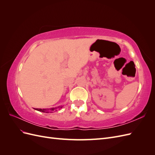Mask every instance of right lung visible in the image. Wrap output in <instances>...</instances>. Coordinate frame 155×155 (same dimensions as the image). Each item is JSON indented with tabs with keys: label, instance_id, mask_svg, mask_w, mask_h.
Here are the masks:
<instances>
[{
	"label": "right lung",
	"instance_id": "add662e5",
	"mask_svg": "<svg viewBox=\"0 0 155 155\" xmlns=\"http://www.w3.org/2000/svg\"><path fill=\"white\" fill-rule=\"evenodd\" d=\"M62 107H60V108H61ZM35 110H38V111H40V112H46V113H48V110H49V109H35ZM54 109H54V108H52V109H50V110H54Z\"/></svg>",
	"mask_w": 155,
	"mask_h": 155
}]
</instances>
